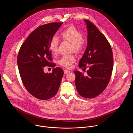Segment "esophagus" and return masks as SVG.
I'll use <instances>...</instances> for the list:
<instances>
[{
  "mask_svg": "<svg viewBox=\"0 0 133 133\" xmlns=\"http://www.w3.org/2000/svg\"><path fill=\"white\" fill-rule=\"evenodd\" d=\"M70 72V71H69V70H64V73L65 74H66L68 73H69Z\"/></svg>",
  "mask_w": 133,
  "mask_h": 133,
  "instance_id": "esophagus-1",
  "label": "esophagus"
}]
</instances>
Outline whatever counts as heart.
<instances>
[{"label": "heart", "instance_id": "b5f03b06", "mask_svg": "<svg viewBox=\"0 0 133 133\" xmlns=\"http://www.w3.org/2000/svg\"><path fill=\"white\" fill-rule=\"evenodd\" d=\"M61 36L64 39L72 43V50L75 52H79L83 48L84 41L83 40V35L76 28L70 26L66 28L62 32ZM58 39L55 36H53L49 44L50 51L53 54H56L58 53ZM75 61L76 58L73 55H64L58 60V63L62 66L71 68Z\"/></svg>", "mask_w": 133, "mask_h": 133}]
</instances>
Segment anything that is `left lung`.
Returning a JSON list of instances; mask_svg holds the SVG:
<instances>
[{
  "mask_svg": "<svg viewBox=\"0 0 133 133\" xmlns=\"http://www.w3.org/2000/svg\"><path fill=\"white\" fill-rule=\"evenodd\" d=\"M88 31L87 47L80 59L79 67L86 69L87 75L75 71L76 89L83 97L93 98L100 95L107 88L113 69L111 46L105 36L95 25L84 19Z\"/></svg>",
  "mask_w": 133,
  "mask_h": 133,
  "instance_id": "obj_1",
  "label": "left lung"
}]
</instances>
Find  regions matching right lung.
Instances as JSON below:
<instances>
[{
    "instance_id": "1",
    "label": "right lung",
    "mask_w": 133,
    "mask_h": 133,
    "mask_svg": "<svg viewBox=\"0 0 133 133\" xmlns=\"http://www.w3.org/2000/svg\"><path fill=\"white\" fill-rule=\"evenodd\" d=\"M62 22H52L41 25L33 31L21 45L17 57L19 74L26 90L40 100H47L57 94L63 71L54 68L52 73H45L44 67H55L49 48L51 39Z\"/></svg>"
}]
</instances>
